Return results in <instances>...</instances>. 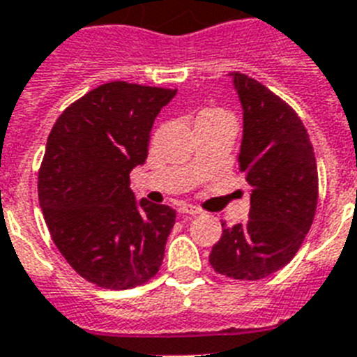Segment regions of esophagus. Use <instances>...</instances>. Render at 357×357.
Here are the masks:
<instances>
[{
  "label": "esophagus",
  "instance_id": "obj_1",
  "mask_svg": "<svg viewBox=\"0 0 357 357\" xmlns=\"http://www.w3.org/2000/svg\"><path fill=\"white\" fill-rule=\"evenodd\" d=\"M178 213L179 214H190V216H196V214L202 213V208L196 207V205H190V204H181L178 207Z\"/></svg>",
  "mask_w": 357,
  "mask_h": 357
}]
</instances>
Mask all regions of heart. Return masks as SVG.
Wrapping results in <instances>:
<instances>
[{
	"label": "heart",
	"instance_id": "heart-1",
	"mask_svg": "<svg viewBox=\"0 0 357 357\" xmlns=\"http://www.w3.org/2000/svg\"><path fill=\"white\" fill-rule=\"evenodd\" d=\"M222 121H233L225 109L220 108H204L196 117V126L202 123H222Z\"/></svg>",
	"mask_w": 357,
	"mask_h": 357
}]
</instances>
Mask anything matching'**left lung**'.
<instances>
[{
  "instance_id": "8db88e82",
  "label": "left lung",
  "mask_w": 357,
  "mask_h": 357,
  "mask_svg": "<svg viewBox=\"0 0 357 357\" xmlns=\"http://www.w3.org/2000/svg\"><path fill=\"white\" fill-rule=\"evenodd\" d=\"M244 108L238 169L251 187L245 224L224 227L208 262L234 280H259L279 271L299 251L312 227L319 178L314 146L288 102L244 73L233 71Z\"/></svg>"
}]
</instances>
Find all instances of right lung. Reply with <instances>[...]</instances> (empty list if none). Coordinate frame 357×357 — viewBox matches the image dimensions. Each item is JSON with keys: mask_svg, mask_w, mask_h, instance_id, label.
I'll use <instances>...</instances> for the list:
<instances>
[{"mask_svg": "<svg viewBox=\"0 0 357 357\" xmlns=\"http://www.w3.org/2000/svg\"><path fill=\"white\" fill-rule=\"evenodd\" d=\"M176 91L102 84L69 104L49 133L38 170L43 218L69 266L100 288L141 286L163 264L176 211L135 204L130 172L144 163L153 119Z\"/></svg>", "mask_w": 357, "mask_h": 357, "instance_id": "right-lung-1", "label": "right lung"}]
</instances>
